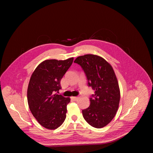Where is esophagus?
Here are the masks:
<instances>
[{"label": "esophagus", "instance_id": "esophagus-1", "mask_svg": "<svg viewBox=\"0 0 153 153\" xmlns=\"http://www.w3.org/2000/svg\"><path fill=\"white\" fill-rule=\"evenodd\" d=\"M71 99L73 100H74V101H76L78 99V97H77V96H73V97H71Z\"/></svg>", "mask_w": 153, "mask_h": 153}]
</instances>
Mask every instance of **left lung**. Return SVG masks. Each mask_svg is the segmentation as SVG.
Instances as JSON below:
<instances>
[{
	"mask_svg": "<svg viewBox=\"0 0 153 153\" xmlns=\"http://www.w3.org/2000/svg\"><path fill=\"white\" fill-rule=\"evenodd\" d=\"M82 67L88 86L94 90L90 98V106L82 110L83 117L91 126L101 128L116 114L120 101V90L112 66L98 55L87 54L74 61Z\"/></svg>",
	"mask_w": 153,
	"mask_h": 153,
	"instance_id": "1",
	"label": "left lung"
}]
</instances>
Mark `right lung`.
I'll list each match as a JSON object with an SVG mask.
<instances>
[{
  "mask_svg": "<svg viewBox=\"0 0 153 153\" xmlns=\"http://www.w3.org/2000/svg\"><path fill=\"white\" fill-rule=\"evenodd\" d=\"M73 61V57L64 61L46 60L32 74L27 89V101L33 116L45 128L57 129L66 117L70 98L55 92L61 89V80Z\"/></svg>",
  "mask_w": 153,
  "mask_h": 153,
  "instance_id": "obj_1",
  "label": "right lung"
}]
</instances>
